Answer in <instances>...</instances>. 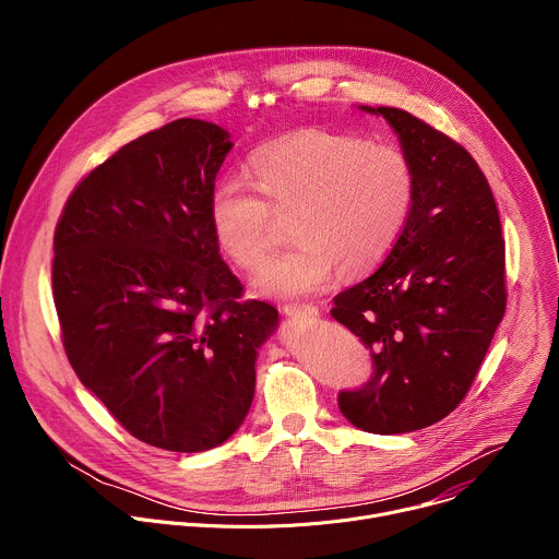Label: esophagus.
I'll list each match as a JSON object with an SVG mask.
<instances>
[{"mask_svg": "<svg viewBox=\"0 0 559 559\" xmlns=\"http://www.w3.org/2000/svg\"><path fill=\"white\" fill-rule=\"evenodd\" d=\"M283 311L292 318H300V316H318V307L311 302H287L283 307Z\"/></svg>", "mask_w": 559, "mask_h": 559, "instance_id": "obj_1", "label": "esophagus"}]
</instances>
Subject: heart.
<instances>
[{"label": "heart", "instance_id": "obj_1", "mask_svg": "<svg viewBox=\"0 0 559 559\" xmlns=\"http://www.w3.org/2000/svg\"><path fill=\"white\" fill-rule=\"evenodd\" d=\"M254 186L227 179L210 199L212 231L223 254L257 270L289 218L294 248L254 278L263 296L296 298L323 289L334 270L352 278L378 265L401 236L416 199L407 152L332 130H300L259 147Z\"/></svg>", "mask_w": 559, "mask_h": 559}]
</instances>
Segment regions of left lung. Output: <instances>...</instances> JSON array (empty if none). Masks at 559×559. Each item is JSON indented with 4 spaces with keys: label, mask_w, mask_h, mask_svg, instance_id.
<instances>
[{
    "label": "left lung",
    "mask_w": 559,
    "mask_h": 559,
    "mask_svg": "<svg viewBox=\"0 0 559 559\" xmlns=\"http://www.w3.org/2000/svg\"><path fill=\"white\" fill-rule=\"evenodd\" d=\"M401 136L416 170L412 214L380 267L334 298L332 316L371 356V376L338 391L369 433H407L468 393L507 311L504 236L485 173L464 145L401 108H367Z\"/></svg>",
    "instance_id": "left-lung-1"
}]
</instances>
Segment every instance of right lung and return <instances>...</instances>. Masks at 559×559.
Listing matches in <instances>:
<instances>
[{
	"instance_id": "add662e5",
	"label": "right lung",
	"mask_w": 559,
	"mask_h": 559,
	"mask_svg": "<svg viewBox=\"0 0 559 559\" xmlns=\"http://www.w3.org/2000/svg\"><path fill=\"white\" fill-rule=\"evenodd\" d=\"M229 147L214 123L170 121L93 168L55 227L63 352L130 436L166 451L241 427L278 321L218 257L210 199Z\"/></svg>"
}]
</instances>
